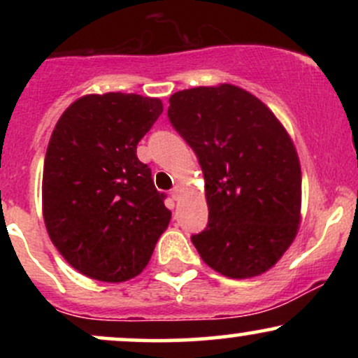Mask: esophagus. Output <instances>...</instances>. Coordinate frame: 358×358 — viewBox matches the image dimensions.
I'll use <instances>...</instances> for the list:
<instances>
[{
    "label": "esophagus",
    "instance_id": "1",
    "mask_svg": "<svg viewBox=\"0 0 358 358\" xmlns=\"http://www.w3.org/2000/svg\"><path fill=\"white\" fill-rule=\"evenodd\" d=\"M180 193H182V190H180V187H175V188H173V190H171V192H170L171 199H173V200H175V202H176V200H178V199H180Z\"/></svg>",
    "mask_w": 358,
    "mask_h": 358
}]
</instances>
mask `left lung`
<instances>
[{
  "instance_id": "left-lung-1",
  "label": "left lung",
  "mask_w": 358,
  "mask_h": 358,
  "mask_svg": "<svg viewBox=\"0 0 358 358\" xmlns=\"http://www.w3.org/2000/svg\"><path fill=\"white\" fill-rule=\"evenodd\" d=\"M168 119L203 171L208 224L192 236L200 257L232 279L266 273L296 237L301 210V168L286 129L231 84L175 92Z\"/></svg>"
}]
</instances>
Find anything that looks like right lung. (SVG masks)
<instances>
[{
  "instance_id": "obj_1",
  "label": "right lung",
  "mask_w": 358,
  "mask_h": 358,
  "mask_svg": "<svg viewBox=\"0 0 358 358\" xmlns=\"http://www.w3.org/2000/svg\"><path fill=\"white\" fill-rule=\"evenodd\" d=\"M163 113L159 99L92 94L62 114L43 165V219L65 261L121 282L146 268L171 212L136 146Z\"/></svg>"
}]
</instances>
